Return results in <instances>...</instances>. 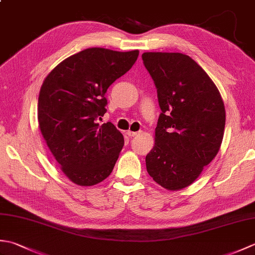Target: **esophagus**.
<instances>
[{
	"label": "esophagus",
	"mask_w": 255,
	"mask_h": 255,
	"mask_svg": "<svg viewBox=\"0 0 255 255\" xmlns=\"http://www.w3.org/2000/svg\"><path fill=\"white\" fill-rule=\"evenodd\" d=\"M139 132L140 131H131V130H128L127 131V134L129 137H134V136H137V134H139Z\"/></svg>",
	"instance_id": "1"
}]
</instances>
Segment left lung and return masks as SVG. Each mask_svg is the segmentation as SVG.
<instances>
[{"label": "left lung", "mask_w": 255, "mask_h": 255, "mask_svg": "<svg viewBox=\"0 0 255 255\" xmlns=\"http://www.w3.org/2000/svg\"><path fill=\"white\" fill-rule=\"evenodd\" d=\"M161 114L155 143L145 156L149 175L170 191L196 180L218 153L226 112L218 89L202 67L180 52H144Z\"/></svg>", "instance_id": "left-lung-1"}]
</instances>
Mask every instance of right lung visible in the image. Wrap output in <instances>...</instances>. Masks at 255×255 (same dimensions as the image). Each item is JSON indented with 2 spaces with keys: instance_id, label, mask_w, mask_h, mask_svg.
Listing matches in <instances>:
<instances>
[{
  "instance_id": "add662e5",
  "label": "right lung",
  "mask_w": 255,
  "mask_h": 255,
  "mask_svg": "<svg viewBox=\"0 0 255 255\" xmlns=\"http://www.w3.org/2000/svg\"><path fill=\"white\" fill-rule=\"evenodd\" d=\"M138 50L89 48L67 58L47 75L38 97V123L46 142L70 180L92 186L111 174L124 147L106 113L105 93L136 62Z\"/></svg>"
}]
</instances>
